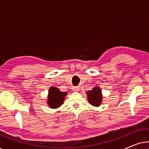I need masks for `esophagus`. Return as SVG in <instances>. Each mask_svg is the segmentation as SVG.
I'll return each mask as SVG.
<instances>
[{
    "mask_svg": "<svg viewBox=\"0 0 149 149\" xmlns=\"http://www.w3.org/2000/svg\"><path fill=\"white\" fill-rule=\"evenodd\" d=\"M72 90L75 91V92H77V91H79V88L78 87H72Z\"/></svg>",
    "mask_w": 149,
    "mask_h": 149,
    "instance_id": "obj_1",
    "label": "esophagus"
}]
</instances>
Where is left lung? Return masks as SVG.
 Wrapping results in <instances>:
<instances>
[{"mask_svg": "<svg viewBox=\"0 0 149 149\" xmlns=\"http://www.w3.org/2000/svg\"><path fill=\"white\" fill-rule=\"evenodd\" d=\"M86 94L89 103L91 105L95 107H98L100 106L102 102V93L99 86H95L91 90L87 91Z\"/></svg>", "mask_w": 149, "mask_h": 149, "instance_id": "obj_1", "label": "left lung"}]
</instances>
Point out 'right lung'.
<instances>
[{"mask_svg":"<svg viewBox=\"0 0 149 149\" xmlns=\"http://www.w3.org/2000/svg\"><path fill=\"white\" fill-rule=\"evenodd\" d=\"M68 94L66 92H62L56 87H50L48 91L47 104L51 109H58L64 104L65 97Z\"/></svg>","mask_w":149,"mask_h":149,"instance_id":"right-lung-1","label":"right lung"}]
</instances>
